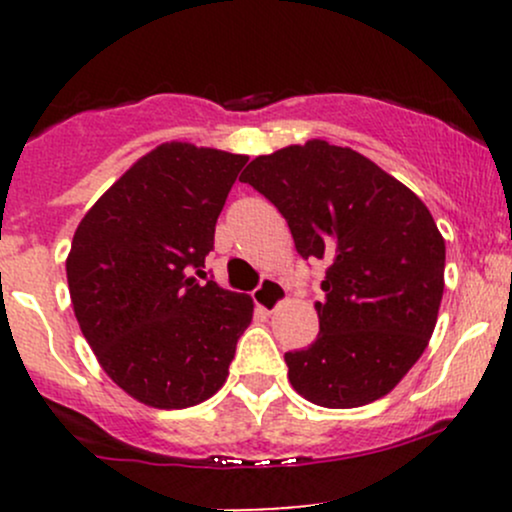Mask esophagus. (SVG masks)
Wrapping results in <instances>:
<instances>
[{
	"mask_svg": "<svg viewBox=\"0 0 512 512\" xmlns=\"http://www.w3.org/2000/svg\"><path fill=\"white\" fill-rule=\"evenodd\" d=\"M252 298H255V305L264 313H274L276 308H279L281 303H284L286 298V291L284 286L279 284V281L274 279H264L260 286H257V291L252 293Z\"/></svg>",
	"mask_w": 512,
	"mask_h": 512,
	"instance_id": "1",
	"label": "esophagus"
}]
</instances>
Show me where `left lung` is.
I'll return each mask as SVG.
<instances>
[{"mask_svg":"<svg viewBox=\"0 0 512 512\" xmlns=\"http://www.w3.org/2000/svg\"><path fill=\"white\" fill-rule=\"evenodd\" d=\"M240 180L291 228L298 255L325 260L320 334L289 351L298 395L327 409L385 397L419 361L445 289V240L407 185L322 139L257 156Z\"/></svg>","mask_w":512,"mask_h":512,"instance_id":"left-lung-1","label":"left lung"}]
</instances>
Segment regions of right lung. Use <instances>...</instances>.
Listing matches in <instances>:
<instances>
[{
  "mask_svg": "<svg viewBox=\"0 0 512 512\" xmlns=\"http://www.w3.org/2000/svg\"><path fill=\"white\" fill-rule=\"evenodd\" d=\"M248 156L166 142L139 158L76 226L67 281L81 334L108 378L154 409L221 390L250 296L197 284Z\"/></svg>",
  "mask_w": 512,
  "mask_h": 512,
  "instance_id": "right-lung-1",
  "label": "right lung"
}]
</instances>
